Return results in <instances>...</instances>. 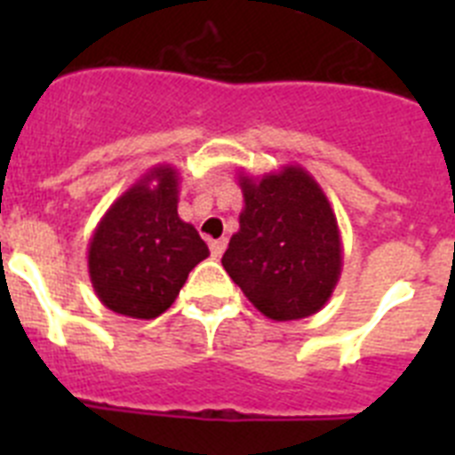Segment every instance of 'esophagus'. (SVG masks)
Wrapping results in <instances>:
<instances>
[{
    "mask_svg": "<svg viewBox=\"0 0 455 455\" xmlns=\"http://www.w3.org/2000/svg\"><path fill=\"white\" fill-rule=\"evenodd\" d=\"M225 248H228V239H216L209 243V251H212V257H214V259H219V257L223 255Z\"/></svg>",
    "mask_w": 455,
    "mask_h": 455,
    "instance_id": "34e87169",
    "label": "esophagus"
}]
</instances>
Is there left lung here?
<instances>
[{
  "instance_id": "left-lung-1",
  "label": "left lung",
  "mask_w": 455,
  "mask_h": 455,
  "mask_svg": "<svg viewBox=\"0 0 455 455\" xmlns=\"http://www.w3.org/2000/svg\"><path fill=\"white\" fill-rule=\"evenodd\" d=\"M243 209L223 268L271 321L316 315L341 275V236L323 188L299 164L252 178L239 171Z\"/></svg>"
}]
</instances>
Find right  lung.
I'll use <instances>...</instances> for the list:
<instances>
[{
	"label": "right lung",
	"instance_id": "right-lung-1",
	"mask_svg": "<svg viewBox=\"0 0 455 455\" xmlns=\"http://www.w3.org/2000/svg\"><path fill=\"white\" fill-rule=\"evenodd\" d=\"M178 203V168L159 164L104 212L88 241V275L104 307L156 319L175 303L191 268L207 259V243L180 219Z\"/></svg>",
	"mask_w": 455,
	"mask_h": 455
}]
</instances>
